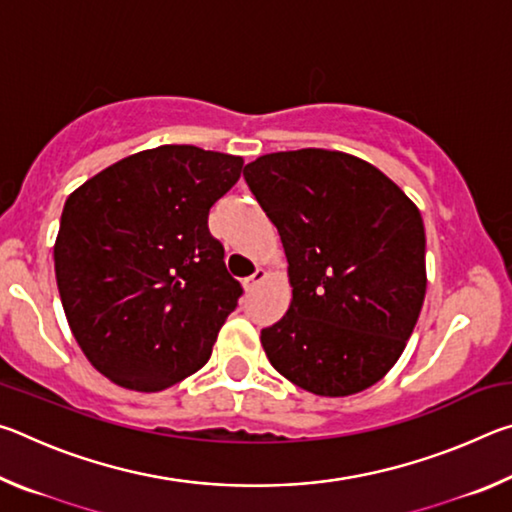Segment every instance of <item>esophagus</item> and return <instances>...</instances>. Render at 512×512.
<instances>
[{
    "label": "esophagus",
    "mask_w": 512,
    "mask_h": 512,
    "mask_svg": "<svg viewBox=\"0 0 512 512\" xmlns=\"http://www.w3.org/2000/svg\"><path fill=\"white\" fill-rule=\"evenodd\" d=\"M264 277H266V271H262V268H257V271H255L253 275L246 277V280H244V289H246V291H253V289L257 287V284L264 280Z\"/></svg>",
    "instance_id": "1"
}]
</instances>
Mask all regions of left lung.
Masks as SVG:
<instances>
[{
  "instance_id": "1",
  "label": "left lung",
  "mask_w": 512,
  "mask_h": 512,
  "mask_svg": "<svg viewBox=\"0 0 512 512\" xmlns=\"http://www.w3.org/2000/svg\"><path fill=\"white\" fill-rule=\"evenodd\" d=\"M244 178L289 262L291 305L262 329L268 361L314 395L366 391L400 359L424 302L418 207L341 151L268 153Z\"/></svg>"
}]
</instances>
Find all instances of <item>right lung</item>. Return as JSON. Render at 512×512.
Instances as JSON below:
<instances>
[{
	"instance_id": "1",
	"label": "right lung",
	"mask_w": 512,
	"mask_h": 512,
	"mask_svg": "<svg viewBox=\"0 0 512 512\" xmlns=\"http://www.w3.org/2000/svg\"><path fill=\"white\" fill-rule=\"evenodd\" d=\"M241 167L237 155L167 144L119 160L65 201L60 300L83 354L115 384L164 391L210 359L244 289L207 216Z\"/></svg>"
}]
</instances>
